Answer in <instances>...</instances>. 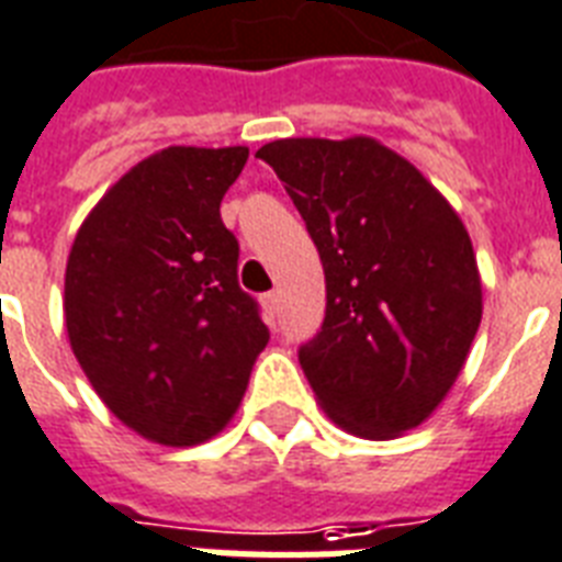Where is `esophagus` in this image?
<instances>
[{
	"label": "esophagus",
	"instance_id": "1",
	"mask_svg": "<svg viewBox=\"0 0 562 562\" xmlns=\"http://www.w3.org/2000/svg\"><path fill=\"white\" fill-rule=\"evenodd\" d=\"M278 302H281V295H278V293H263V295H260V304H263V310H267L269 318H276Z\"/></svg>",
	"mask_w": 562,
	"mask_h": 562
}]
</instances>
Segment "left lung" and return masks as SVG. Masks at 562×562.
Here are the masks:
<instances>
[{"mask_svg":"<svg viewBox=\"0 0 562 562\" xmlns=\"http://www.w3.org/2000/svg\"><path fill=\"white\" fill-rule=\"evenodd\" d=\"M325 267V322L299 351L345 432L389 441L441 406L482 322L464 223L408 159L376 138H278L258 150Z\"/></svg>","mask_w":562,"mask_h":562,"instance_id":"left-lung-1","label":"left lung"}]
</instances>
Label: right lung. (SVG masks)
<instances>
[{"label":"right lung","mask_w":562,"mask_h":562,"mask_svg":"<svg viewBox=\"0 0 562 562\" xmlns=\"http://www.w3.org/2000/svg\"><path fill=\"white\" fill-rule=\"evenodd\" d=\"M246 159L249 147H165L98 200L71 244V351L112 415L147 441L214 438L269 342L220 220Z\"/></svg>","instance_id":"obj_1"}]
</instances>
